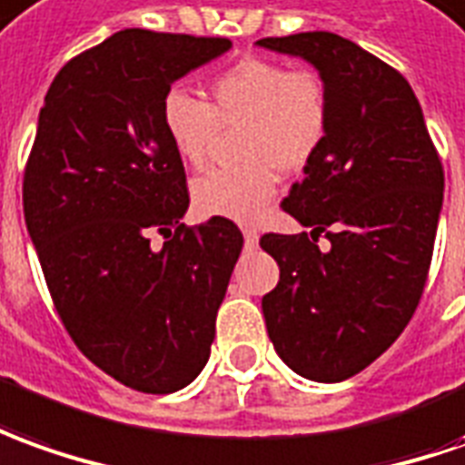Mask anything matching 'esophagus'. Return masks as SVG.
Segmentation results:
<instances>
[{
    "mask_svg": "<svg viewBox=\"0 0 465 465\" xmlns=\"http://www.w3.org/2000/svg\"><path fill=\"white\" fill-rule=\"evenodd\" d=\"M242 235H245V248H248V251L258 248V230H255V227H245Z\"/></svg>",
    "mask_w": 465,
    "mask_h": 465,
    "instance_id": "esophagus-1",
    "label": "esophagus"
}]
</instances>
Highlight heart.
<instances>
[{
  "label": "heart",
  "instance_id": "1",
  "mask_svg": "<svg viewBox=\"0 0 465 465\" xmlns=\"http://www.w3.org/2000/svg\"><path fill=\"white\" fill-rule=\"evenodd\" d=\"M204 104L172 88L162 98V126L182 162L202 166L220 129L240 126L230 166L192 184L202 214L255 220L275 194L278 172L299 174L322 153L331 129V93L322 73L271 57H242L217 73Z\"/></svg>",
  "mask_w": 465,
  "mask_h": 465
}]
</instances>
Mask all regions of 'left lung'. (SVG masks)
<instances>
[{"label":"left lung","mask_w":465,"mask_h":465,"mask_svg":"<svg viewBox=\"0 0 465 465\" xmlns=\"http://www.w3.org/2000/svg\"><path fill=\"white\" fill-rule=\"evenodd\" d=\"M324 75L331 129L281 207L309 232H265L281 268L263 296L278 357L306 380L341 382L370 367L418 309L443 204V164L420 104L395 67L334 32L263 37ZM330 240L322 252L318 235Z\"/></svg>","instance_id":"obj_1"}]
</instances>
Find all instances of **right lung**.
Returning <instances> with one entry per match:
<instances>
[{
  "label": "right lung",
  "mask_w": 465,
  "mask_h": 465,
  "mask_svg": "<svg viewBox=\"0 0 465 465\" xmlns=\"http://www.w3.org/2000/svg\"><path fill=\"white\" fill-rule=\"evenodd\" d=\"M225 50V37L111 35L55 75L25 166V223L60 322L139 392L169 395L202 372L242 251L227 217L182 223L187 174L162 126L172 83Z\"/></svg>",
  "instance_id": "1"
}]
</instances>
